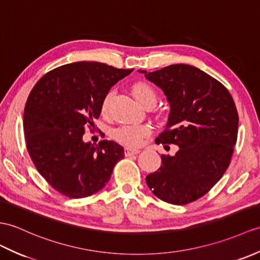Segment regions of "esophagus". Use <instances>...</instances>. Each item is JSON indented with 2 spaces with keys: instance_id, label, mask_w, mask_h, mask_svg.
I'll return each mask as SVG.
<instances>
[{
  "instance_id": "obj_1",
  "label": "esophagus",
  "mask_w": 260,
  "mask_h": 260,
  "mask_svg": "<svg viewBox=\"0 0 260 260\" xmlns=\"http://www.w3.org/2000/svg\"><path fill=\"white\" fill-rule=\"evenodd\" d=\"M141 150L140 149H132V148H128L126 147L124 153H125V156H132V155H137L138 153H140Z\"/></svg>"
}]
</instances>
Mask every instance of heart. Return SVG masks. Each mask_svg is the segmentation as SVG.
<instances>
[{
	"label": "heart",
	"mask_w": 260,
	"mask_h": 260,
	"mask_svg": "<svg viewBox=\"0 0 260 260\" xmlns=\"http://www.w3.org/2000/svg\"><path fill=\"white\" fill-rule=\"evenodd\" d=\"M133 95L135 99L141 103L142 105H155L157 101V94L155 89L147 83H136L132 88ZM114 96V90H110L104 96L102 102V112L107 113L110 108L111 102ZM150 129L146 125H124L120 126L114 132V137L119 143L128 145V146H138L141 145L143 140L147 135H149Z\"/></svg>",
	"instance_id": "b5f03b06"
}]
</instances>
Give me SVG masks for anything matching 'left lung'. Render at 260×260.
<instances>
[{
	"mask_svg": "<svg viewBox=\"0 0 260 260\" xmlns=\"http://www.w3.org/2000/svg\"><path fill=\"white\" fill-rule=\"evenodd\" d=\"M164 92L171 112L156 144H175L174 156L146 176L161 201L185 205L210 190L226 172L237 141L238 113L228 89L195 66L174 64L150 72L140 70Z\"/></svg>",
	"mask_w": 260,
	"mask_h": 260,
	"instance_id": "1",
	"label": "left lung"
}]
</instances>
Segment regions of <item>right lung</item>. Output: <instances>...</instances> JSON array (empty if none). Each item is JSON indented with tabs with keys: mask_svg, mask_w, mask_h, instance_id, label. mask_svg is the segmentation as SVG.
<instances>
[{
	"mask_svg": "<svg viewBox=\"0 0 260 260\" xmlns=\"http://www.w3.org/2000/svg\"><path fill=\"white\" fill-rule=\"evenodd\" d=\"M132 72L100 62H75L48 72L29 93L23 118L27 152L36 170L61 194H95L124 157L117 143L104 140L94 146L83 135L100 117L106 93Z\"/></svg>",
	"mask_w": 260,
	"mask_h": 260,
	"instance_id": "add662e5",
	"label": "right lung"
}]
</instances>
